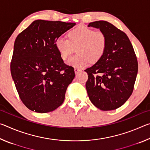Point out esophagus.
Instances as JSON below:
<instances>
[{
  "label": "esophagus",
  "instance_id": "obj_1",
  "mask_svg": "<svg viewBox=\"0 0 150 150\" xmlns=\"http://www.w3.org/2000/svg\"><path fill=\"white\" fill-rule=\"evenodd\" d=\"M74 71H75V74H78L79 73L80 71H81V69H78V68H75V69H74Z\"/></svg>",
  "mask_w": 150,
  "mask_h": 150
}]
</instances>
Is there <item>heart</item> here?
<instances>
[{
  "instance_id": "1",
  "label": "heart",
  "mask_w": 150,
  "mask_h": 150,
  "mask_svg": "<svg viewBox=\"0 0 150 150\" xmlns=\"http://www.w3.org/2000/svg\"><path fill=\"white\" fill-rule=\"evenodd\" d=\"M69 39L59 37L55 40V46L61 58L66 60L76 47L77 55L68 60L67 64L75 68L87 67L91 62H98L106 52L107 40L101 31H95L90 28L79 26L68 34Z\"/></svg>"
}]
</instances>
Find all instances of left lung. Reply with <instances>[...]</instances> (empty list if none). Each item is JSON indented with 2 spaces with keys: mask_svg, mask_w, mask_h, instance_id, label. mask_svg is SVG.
<instances>
[{
  "mask_svg": "<svg viewBox=\"0 0 150 150\" xmlns=\"http://www.w3.org/2000/svg\"><path fill=\"white\" fill-rule=\"evenodd\" d=\"M88 27L100 29L107 40L101 59L85 71L88 74L86 88L89 99L101 110H112L126 102L134 90L138 60L127 35L104 20L91 22Z\"/></svg>",
  "mask_w": 150,
  "mask_h": 150,
  "instance_id": "obj_1",
  "label": "left lung"
}]
</instances>
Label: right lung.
Segmentation results:
<instances>
[{
    "label": "right lung",
    "mask_w": 150,
    "mask_h": 150,
    "mask_svg": "<svg viewBox=\"0 0 150 150\" xmlns=\"http://www.w3.org/2000/svg\"><path fill=\"white\" fill-rule=\"evenodd\" d=\"M75 24L37 20L15 40L11 75L20 99L30 110L49 112L64 101L75 74L61 58L55 42Z\"/></svg>",
    "instance_id": "right-lung-1"
}]
</instances>
